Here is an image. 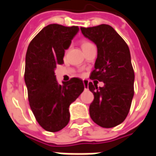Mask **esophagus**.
Instances as JSON below:
<instances>
[{
	"label": "esophagus",
	"instance_id": "obj_1",
	"mask_svg": "<svg viewBox=\"0 0 156 156\" xmlns=\"http://www.w3.org/2000/svg\"><path fill=\"white\" fill-rule=\"evenodd\" d=\"M83 85H84V88L86 89V88L88 87V81L87 79H83Z\"/></svg>",
	"mask_w": 156,
	"mask_h": 156
}]
</instances>
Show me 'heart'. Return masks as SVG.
I'll use <instances>...</instances> for the list:
<instances>
[{
  "instance_id": "b5f03b06",
  "label": "heart",
  "mask_w": 156,
  "mask_h": 156,
  "mask_svg": "<svg viewBox=\"0 0 156 156\" xmlns=\"http://www.w3.org/2000/svg\"><path fill=\"white\" fill-rule=\"evenodd\" d=\"M92 44V43H90L89 41H86V40H82L81 41V47L82 48H86L87 46H88V45Z\"/></svg>"
}]
</instances>
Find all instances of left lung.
I'll return each mask as SVG.
<instances>
[{
	"label": "left lung",
	"mask_w": 156,
	"mask_h": 156,
	"mask_svg": "<svg viewBox=\"0 0 156 156\" xmlns=\"http://www.w3.org/2000/svg\"><path fill=\"white\" fill-rule=\"evenodd\" d=\"M80 29L98 48L90 78L105 83L99 88L91 82L88 83L89 90L94 95L89 115L101 127H115L127 117L134 97V73L129 49L111 26L102 24Z\"/></svg>",
	"instance_id": "8db88e82"
}]
</instances>
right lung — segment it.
Masks as SVG:
<instances>
[{"label":"right lung","instance_id":"obj_1","mask_svg":"<svg viewBox=\"0 0 156 156\" xmlns=\"http://www.w3.org/2000/svg\"><path fill=\"white\" fill-rule=\"evenodd\" d=\"M78 27L50 24L32 39L26 54L25 83L29 105L45 130L58 132L68 124L69 105L84 89L83 80L73 78L59 84L54 69L63 63L66 49L78 33Z\"/></svg>","mask_w":156,"mask_h":156}]
</instances>
